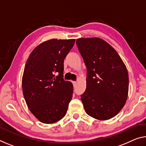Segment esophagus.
<instances>
[{"label": "esophagus", "instance_id": "esophagus-1", "mask_svg": "<svg viewBox=\"0 0 146 146\" xmlns=\"http://www.w3.org/2000/svg\"><path fill=\"white\" fill-rule=\"evenodd\" d=\"M72 83H73V84L74 86H75L76 84H77V82H76V81H73Z\"/></svg>", "mask_w": 146, "mask_h": 146}]
</instances>
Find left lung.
I'll return each mask as SVG.
<instances>
[{
	"mask_svg": "<svg viewBox=\"0 0 146 146\" xmlns=\"http://www.w3.org/2000/svg\"><path fill=\"white\" fill-rule=\"evenodd\" d=\"M77 45L87 68L86 89L80 98L86 112L101 121L112 118L123 108L128 96L125 65L103 39L78 38Z\"/></svg>",
	"mask_w": 146,
	"mask_h": 146,
	"instance_id": "left-lung-1",
	"label": "left lung"
}]
</instances>
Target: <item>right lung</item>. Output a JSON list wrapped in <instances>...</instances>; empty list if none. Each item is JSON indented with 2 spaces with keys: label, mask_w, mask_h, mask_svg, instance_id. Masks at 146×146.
<instances>
[{
  "label": "right lung",
  "mask_w": 146,
  "mask_h": 146,
  "mask_svg": "<svg viewBox=\"0 0 146 146\" xmlns=\"http://www.w3.org/2000/svg\"><path fill=\"white\" fill-rule=\"evenodd\" d=\"M75 42V39L44 41L32 50L25 64L23 96L32 114L43 123H55L66 114L73 86L62 78L64 61Z\"/></svg>",
  "instance_id": "right-lung-1"
}]
</instances>
